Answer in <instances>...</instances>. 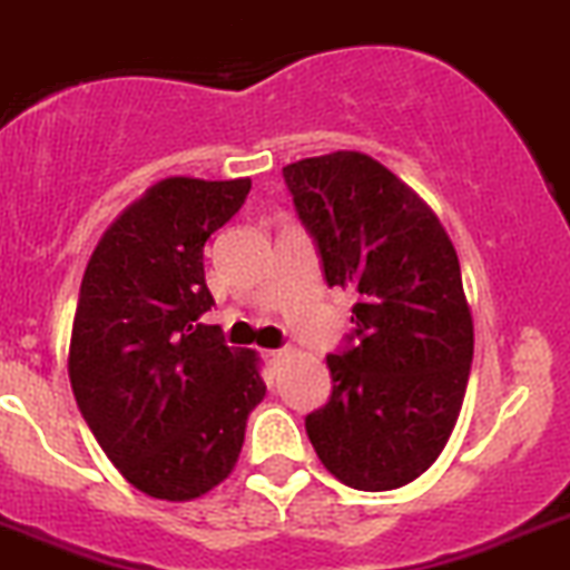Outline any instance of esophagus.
<instances>
[{
    "label": "esophagus",
    "instance_id": "34e87169",
    "mask_svg": "<svg viewBox=\"0 0 570 570\" xmlns=\"http://www.w3.org/2000/svg\"><path fill=\"white\" fill-rule=\"evenodd\" d=\"M284 357H286V351H284V348H269V351H264V360H267V363L273 365V368H275V365L284 363Z\"/></svg>",
    "mask_w": 570,
    "mask_h": 570
}]
</instances>
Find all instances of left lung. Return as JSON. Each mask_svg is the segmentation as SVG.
Instances as JSON below:
<instances>
[{
  "instance_id": "left-lung-1",
  "label": "left lung",
  "mask_w": 570,
  "mask_h": 570,
  "mask_svg": "<svg viewBox=\"0 0 570 570\" xmlns=\"http://www.w3.org/2000/svg\"><path fill=\"white\" fill-rule=\"evenodd\" d=\"M284 179L328 286L357 295L348 345L326 357L332 399L306 433L345 487H405L464 405L475 334L459 255L428 202L368 154L297 159Z\"/></svg>"
}]
</instances>
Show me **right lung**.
Listing matches in <instances>:
<instances>
[{
	"label": "right lung",
	"mask_w": 570,
	"mask_h": 570,
	"mask_svg": "<svg viewBox=\"0 0 570 570\" xmlns=\"http://www.w3.org/2000/svg\"><path fill=\"white\" fill-rule=\"evenodd\" d=\"M247 194L249 179H163L111 222L83 273L72 393L106 459L159 501L219 487L267 393L258 354L199 323L213 306L205 242Z\"/></svg>",
	"instance_id": "obj_1"
}]
</instances>
